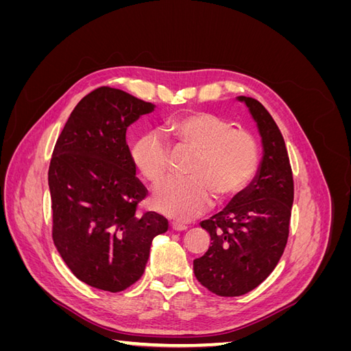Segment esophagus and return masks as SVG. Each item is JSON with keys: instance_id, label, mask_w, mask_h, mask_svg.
Returning a JSON list of instances; mask_svg holds the SVG:
<instances>
[{"instance_id": "esophagus-1", "label": "esophagus", "mask_w": 351, "mask_h": 351, "mask_svg": "<svg viewBox=\"0 0 351 351\" xmlns=\"http://www.w3.org/2000/svg\"><path fill=\"white\" fill-rule=\"evenodd\" d=\"M169 228L173 231H184L187 227L183 224H177V222H171V224H169Z\"/></svg>"}]
</instances>
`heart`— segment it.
Segmentation results:
<instances>
[{
	"mask_svg": "<svg viewBox=\"0 0 351 351\" xmlns=\"http://www.w3.org/2000/svg\"><path fill=\"white\" fill-rule=\"evenodd\" d=\"M165 133L174 151H193L186 178L169 180L158 187L152 206L161 214L190 221L217 204L239 197L256 176L261 164L259 142L250 130L208 111H189L168 120ZM133 164L156 186L168 177L173 152L156 133H145L132 147Z\"/></svg>",
	"mask_w": 351,
	"mask_h": 351,
	"instance_id": "1",
	"label": "heart"
}]
</instances>
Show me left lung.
<instances>
[{
  "label": "left lung",
  "instance_id": "1",
  "mask_svg": "<svg viewBox=\"0 0 351 351\" xmlns=\"http://www.w3.org/2000/svg\"><path fill=\"white\" fill-rule=\"evenodd\" d=\"M258 123L263 161L253 183L200 227L210 236L204 256L195 259L197 281L221 297L243 295L269 277L287 246L294 182L284 137L263 105L240 97Z\"/></svg>",
  "mask_w": 351,
  "mask_h": 351
}]
</instances>
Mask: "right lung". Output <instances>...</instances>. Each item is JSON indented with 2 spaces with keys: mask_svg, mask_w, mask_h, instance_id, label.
<instances>
[{
  "mask_svg": "<svg viewBox=\"0 0 351 351\" xmlns=\"http://www.w3.org/2000/svg\"><path fill=\"white\" fill-rule=\"evenodd\" d=\"M156 105L110 86L88 93L60 133L48 169L52 240L74 277L120 293L143 275L156 212L137 215L147 189L136 177L125 130Z\"/></svg>",
  "mask_w": 351,
  "mask_h": 351,
  "instance_id": "obj_1",
  "label": "right lung"
}]
</instances>
